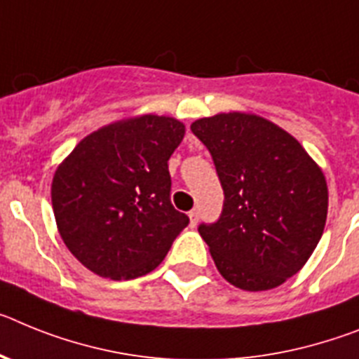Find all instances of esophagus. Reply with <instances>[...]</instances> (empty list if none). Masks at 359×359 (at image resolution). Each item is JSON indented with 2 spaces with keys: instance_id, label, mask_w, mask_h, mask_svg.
Instances as JSON below:
<instances>
[{
  "instance_id": "obj_1",
  "label": "esophagus",
  "mask_w": 359,
  "mask_h": 359,
  "mask_svg": "<svg viewBox=\"0 0 359 359\" xmlns=\"http://www.w3.org/2000/svg\"><path fill=\"white\" fill-rule=\"evenodd\" d=\"M198 222V210H191L189 211V224H191V227L197 226Z\"/></svg>"
}]
</instances>
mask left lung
I'll return each instance as SVG.
<instances>
[{"mask_svg": "<svg viewBox=\"0 0 359 359\" xmlns=\"http://www.w3.org/2000/svg\"><path fill=\"white\" fill-rule=\"evenodd\" d=\"M210 149L224 189L222 213L198 233L224 278L244 291L282 285L323 235L329 191L322 170L294 137L251 114L191 124Z\"/></svg>", "mask_w": 359, "mask_h": 359, "instance_id": "8db88e82", "label": "left lung"}]
</instances>
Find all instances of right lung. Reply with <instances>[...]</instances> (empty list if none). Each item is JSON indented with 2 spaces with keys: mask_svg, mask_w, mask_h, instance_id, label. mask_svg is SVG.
I'll list each match as a JSON object with an SVG mask.
<instances>
[{
  "mask_svg": "<svg viewBox=\"0 0 359 359\" xmlns=\"http://www.w3.org/2000/svg\"><path fill=\"white\" fill-rule=\"evenodd\" d=\"M186 128L141 115L90 133L55 170L52 208L59 235L102 278L132 280L164 260L189 224L170 201L168 161Z\"/></svg>",
  "mask_w": 359,
  "mask_h": 359,
  "instance_id": "obj_1",
  "label": "right lung"
}]
</instances>
